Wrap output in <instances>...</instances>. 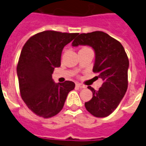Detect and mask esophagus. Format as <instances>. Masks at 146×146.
Returning a JSON list of instances; mask_svg holds the SVG:
<instances>
[{
  "instance_id": "34e87169",
  "label": "esophagus",
  "mask_w": 146,
  "mask_h": 146,
  "mask_svg": "<svg viewBox=\"0 0 146 146\" xmlns=\"http://www.w3.org/2000/svg\"><path fill=\"white\" fill-rule=\"evenodd\" d=\"M76 87H78L80 88H85L86 86L84 85V84H80V83H76Z\"/></svg>"
}]
</instances>
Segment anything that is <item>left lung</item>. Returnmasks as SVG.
Wrapping results in <instances>:
<instances>
[{
	"mask_svg": "<svg viewBox=\"0 0 146 146\" xmlns=\"http://www.w3.org/2000/svg\"><path fill=\"white\" fill-rule=\"evenodd\" d=\"M73 46L89 45L95 52L93 72L103 84L98 91L88 86L92 98L85 102L86 110L96 117H106L113 113L125 95L127 85L129 60L123 45L109 34L95 31L80 33Z\"/></svg>",
	"mask_w": 146,
	"mask_h": 146,
	"instance_id": "1",
	"label": "left lung"
}]
</instances>
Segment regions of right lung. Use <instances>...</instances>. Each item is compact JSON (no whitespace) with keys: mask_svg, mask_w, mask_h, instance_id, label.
Masks as SVG:
<instances>
[{"mask_svg":"<svg viewBox=\"0 0 146 146\" xmlns=\"http://www.w3.org/2000/svg\"><path fill=\"white\" fill-rule=\"evenodd\" d=\"M77 35L46 30L31 36L22 49L17 65L20 95L37 116L47 119L57 115L75 88L70 80L55 84L51 75L61 66L63 48Z\"/></svg>","mask_w":146,"mask_h":146,"instance_id":"add662e5","label":"right lung"}]
</instances>
